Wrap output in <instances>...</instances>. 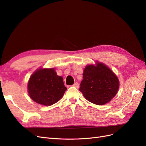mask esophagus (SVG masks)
Instances as JSON below:
<instances>
[{
	"instance_id": "obj_1",
	"label": "esophagus",
	"mask_w": 146,
	"mask_h": 146,
	"mask_svg": "<svg viewBox=\"0 0 146 146\" xmlns=\"http://www.w3.org/2000/svg\"><path fill=\"white\" fill-rule=\"evenodd\" d=\"M73 86H74V87H76V88H78V87H79V84H78V83H77V82H76L75 83L74 85H72Z\"/></svg>"
}]
</instances>
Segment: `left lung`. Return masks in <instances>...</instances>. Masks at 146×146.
<instances>
[{
    "mask_svg": "<svg viewBox=\"0 0 146 146\" xmlns=\"http://www.w3.org/2000/svg\"><path fill=\"white\" fill-rule=\"evenodd\" d=\"M79 90L85 99L96 105L108 103L117 94L119 81L117 76L105 64L86 66L83 73Z\"/></svg>",
    "mask_w": 146,
    "mask_h": 146,
    "instance_id": "left-lung-1",
    "label": "left lung"
}]
</instances>
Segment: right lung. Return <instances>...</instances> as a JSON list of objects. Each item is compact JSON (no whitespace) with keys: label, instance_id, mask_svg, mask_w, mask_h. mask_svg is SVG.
I'll list each match as a JSON object with an SVG mask.
<instances>
[{"label":"right lung","instance_id":"add662e5","mask_svg":"<svg viewBox=\"0 0 146 146\" xmlns=\"http://www.w3.org/2000/svg\"><path fill=\"white\" fill-rule=\"evenodd\" d=\"M63 80L62 77L57 76L54 68L36 70L28 82L30 98L44 106L55 104L62 98L67 90Z\"/></svg>","mask_w":146,"mask_h":146}]
</instances>
